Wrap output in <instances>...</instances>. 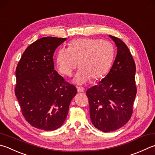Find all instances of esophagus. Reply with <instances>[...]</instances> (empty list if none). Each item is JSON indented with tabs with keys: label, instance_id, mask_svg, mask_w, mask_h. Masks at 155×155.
I'll return each mask as SVG.
<instances>
[{
	"label": "esophagus",
	"instance_id": "obj_1",
	"mask_svg": "<svg viewBox=\"0 0 155 155\" xmlns=\"http://www.w3.org/2000/svg\"><path fill=\"white\" fill-rule=\"evenodd\" d=\"M85 91V89L83 87H77V91L78 92H83Z\"/></svg>",
	"mask_w": 155,
	"mask_h": 155
}]
</instances>
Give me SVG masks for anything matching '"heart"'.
<instances>
[{
  "instance_id": "heart-1",
  "label": "heart",
  "mask_w": 155,
  "mask_h": 155,
  "mask_svg": "<svg viewBox=\"0 0 155 155\" xmlns=\"http://www.w3.org/2000/svg\"><path fill=\"white\" fill-rule=\"evenodd\" d=\"M114 58V48L108 41L94 38H78L69 44L68 49H59L56 66L61 74L71 76L78 66L81 68L74 82L82 85L92 78L103 77L110 67Z\"/></svg>"
}]
</instances>
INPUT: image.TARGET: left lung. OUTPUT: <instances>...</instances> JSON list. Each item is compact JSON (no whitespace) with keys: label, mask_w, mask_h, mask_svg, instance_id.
Returning <instances> with one entry per match:
<instances>
[{"label":"left lung","mask_w":155,"mask_h":155,"mask_svg":"<svg viewBox=\"0 0 155 155\" xmlns=\"http://www.w3.org/2000/svg\"><path fill=\"white\" fill-rule=\"evenodd\" d=\"M109 36L117 47L113 65L97 85L86 92L91 123L104 132L117 130L129 121L137 93L133 57L120 38Z\"/></svg>","instance_id":"1"}]
</instances>
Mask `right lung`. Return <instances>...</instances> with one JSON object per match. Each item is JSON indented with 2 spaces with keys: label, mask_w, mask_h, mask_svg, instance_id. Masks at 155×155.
Returning a JSON list of instances; mask_svg holds the SVG:
<instances>
[{
  "label": "right lung",
  "mask_w": 155,
  "mask_h": 155,
  "mask_svg": "<svg viewBox=\"0 0 155 155\" xmlns=\"http://www.w3.org/2000/svg\"><path fill=\"white\" fill-rule=\"evenodd\" d=\"M66 38H41L27 47L15 70V94L30 124L45 131L62 125L77 88L54 70L53 53Z\"/></svg>",
  "instance_id": "right-lung-1"
}]
</instances>
